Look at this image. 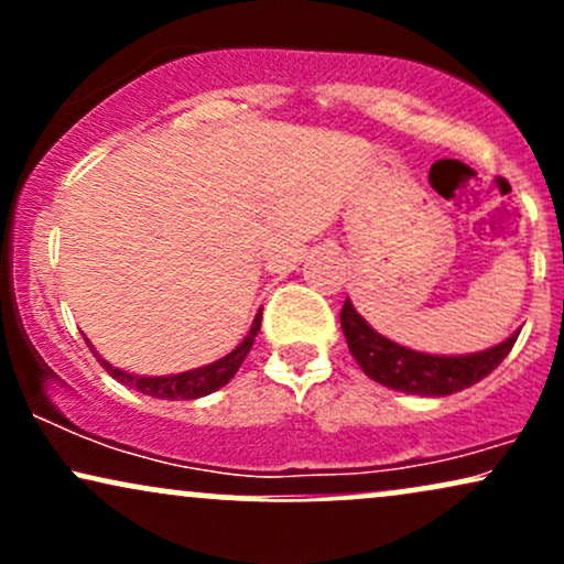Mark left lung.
Masks as SVG:
<instances>
[{
	"label": "left lung",
	"mask_w": 564,
	"mask_h": 564,
	"mask_svg": "<svg viewBox=\"0 0 564 564\" xmlns=\"http://www.w3.org/2000/svg\"><path fill=\"white\" fill-rule=\"evenodd\" d=\"M341 332L347 336V347L358 366L364 368L368 379L390 387V390L422 394V398H445V394L462 392L467 387L488 377L498 368L503 358L514 347V332L501 345L480 349L469 355H430L408 349L398 341L387 339L379 332L368 326L364 315L352 307V302H345L341 307Z\"/></svg>",
	"instance_id": "1"
}]
</instances>
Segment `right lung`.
<instances>
[{
  "label": "right lung",
  "instance_id": "add662e5",
  "mask_svg": "<svg viewBox=\"0 0 564 564\" xmlns=\"http://www.w3.org/2000/svg\"><path fill=\"white\" fill-rule=\"evenodd\" d=\"M260 326H262V310L254 315V323H251L249 334L243 336V341L232 349V352H228L225 358H219L209 366L193 368V371H183V373H170V377H140V373L121 371V368L108 364L106 358H100L97 349L89 345V341L87 345L95 352V358L100 360V366L106 368L116 381H121V384L129 387V390H138L142 394H148V398H161V400H196L209 392H217L219 387H225L232 377H236V371L241 368L251 345H254V336L260 332Z\"/></svg>",
  "mask_w": 564,
  "mask_h": 564
}]
</instances>
